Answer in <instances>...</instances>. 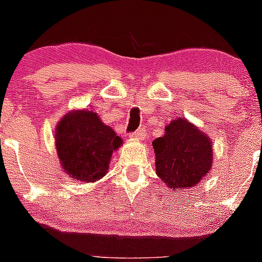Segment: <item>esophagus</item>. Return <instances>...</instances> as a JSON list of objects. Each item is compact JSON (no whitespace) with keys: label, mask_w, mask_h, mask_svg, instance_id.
<instances>
[{"label":"esophagus","mask_w":262,"mask_h":262,"mask_svg":"<svg viewBox=\"0 0 262 262\" xmlns=\"http://www.w3.org/2000/svg\"><path fill=\"white\" fill-rule=\"evenodd\" d=\"M129 136L132 137V138H136V139H142L144 138V136H146V130H144L143 128L141 129H137L136 132H133V133H130Z\"/></svg>","instance_id":"esophagus-1"}]
</instances>
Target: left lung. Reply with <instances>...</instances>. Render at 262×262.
<instances>
[{
	"label": "left lung",
	"instance_id": "obj_1",
	"mask_svg": "<svg viewBox=\"0 0 262 262\" xmlns=\"http://www.w3.org/2000/svg\"><path fill=\"white\" fill-rule=\"evenodd\" d=\"M152 146L157 175L174 190L197 185L211 169L210 138L185 119L170 121L165 136L155 139Z\"/></svg>",
	"mask_w": 262,
	"mask_h": 262
}]
</instances>
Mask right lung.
I'll return each mask as SVG.
<instances>
[{
	"mask_svg": "<svg viewBox=\"0 0 262 262\" xmlns=\"http://www.w3.org/2000/svg\"><path fill=\"white\" fill-rule=\"evenodd\" d=\"M121 142L120 137L92 111L68 113L56 126L61 167L82 182H96L105 175L113 151L120 147Z\"/></svg>",
	"mask_w": 262,
	"mask_h": 262,
	"instance_id": "right-lung-1",
	"label": "right lung"
}]
</instances>
